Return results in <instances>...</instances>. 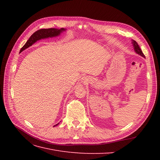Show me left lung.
<instances>
[{"label":"left lung","instance_id":"1","mask_svg":"<svg viewBox=\"0 0 160 160\" xmlns=\"http://www.w3.org/2000/svg\"><path fill=\"white\" fill-rule=\"evenodd\" d=\"M132 43H133V47H134L135 51L137 53H138L139 55H140L141 56H142V57H145V55H144V54L143 53V52H142V49H140V47H139V45H138V43L136 41H133V40Z\"/></svg>","mask_w":160,"mask_h":160}]
</instances>
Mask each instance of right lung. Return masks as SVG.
<instances>
[{"label": "right lung", "instance_id": "add662e5", "mask_svg": "<svg viewBox=\"0 0 160 160\" xmlns=\"http://www.w3.org/2000/svg\"><path fill=\"white\" fill-rule=\"evenodd\" d=\"M63 31H65V29H64L63 28H61V29L51 28H42V29L38 30L36 32H34L32 35L30 37V38H28V40L25 44V45H24L21 48L20 51L22 52V51L27 49L28 47H31L32 44H34V43H35L38 40H40V39H41V38H48V37H52L58 36V35H59L60 33ZM56 125H57V124Z\"/></svg>", "mask_w": 160, "mask_h": 160}]
</instances>
